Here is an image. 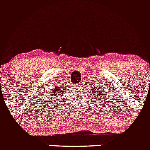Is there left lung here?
Segmentation results:
<instances>
[{
    "mask_svg": "<svg viewBox=\"0 0 150 150\" xmlns=\"http://www.w3.org/2000/svg\"><path fill=\"white\" fill-rule=\"evenodd\" d=\"M94 86H96V85L94 84ZM100 88L101 91H102L101 92L98 91H99L98 88ZM93 88H94V90L93 89ZM104 89H102L101 86H99L98 88V87L94 86V88H93V87H91V88H90V91H93V94H92V95H94V94H95V95H96L98 97V101H100V100H101V99H103V98H104V96H105L106 94H104ZM95 95H94V97H95Z\"/></svg>",
    "mask_w": 150,
    "mask_h": 150,
    "instance_id": "8db88e82",
    "label": "left lung"
}]
</instances>
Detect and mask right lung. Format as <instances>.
Instances as JSON below:
<instances>
[{
  "label": "right lung",
  "mask_w": 150,
  "mask_h": 150,
  "mask_svg": "<svg viewBox=\"0 0 150 150\" xmlns=\"http://www.w3.org/2000/svg\"><path fill=\"white\" fill-rule=\"evenodd\" d=\"M63 88L64 87L59 86H58V87L55 86V88L52 90V93L50 94V95H51L52 96H55L56 98H58V96H59L60 95H64L65 91H64ZM62 98H63V97H62Z\"/></svg>",
  "instance_id": "add662e5"
}]
</instances>
